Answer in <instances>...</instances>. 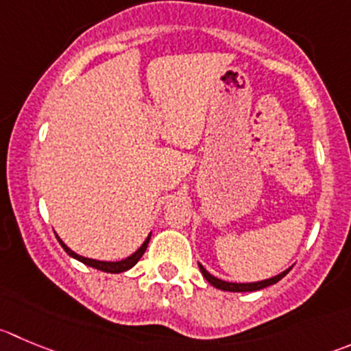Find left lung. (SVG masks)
Returning a JSON list of instances; mask_svg holds the SVG:
<instances>
[{
  "instance_id": "obj_1",
  "label": "left lung",
  "mask_w": 351,
  "mask_h": 351,
  "mask_svg": "<svg viewBox=\"0 0 351 351\" xmlns=\"http://www.w3.org/2000/svg\"><path fill=\"white\" fill-rule=\"evenodd\" d=\"M198 265H199V270H202V274H203V278H205L206 281L213 286V288L220 289V291H231V293L258 291V289H263V288H267V286H272V285H276V282H279L282 278H285L286 274L291 270V267H289V269H286L285 272L278 274V276H274V278L263 279V281H256V282H229V281H222V279L212 276V274H210L208 270L202 265V263H198Z\"/></svg>"
}]
</instances>
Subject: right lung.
<instances>
[{"label": "right lung", "mask_w": 351, "mask_h": 351, "mask_svg": "<svg viewBox=\"0 0 351 351\" xmlns=\"http://www.w3.org/2000/svg\"><path fill=\"white\" fill-rule=\"evenodd\" d=\"M149 238H152V232L148 234V238L145 239V243H143L141 246H139L138 250H136L132 255H129L128 258L123 260H117V262H105V260H95V258H88V256H82L79 255V253L72 252V250L69 248V246L65 245V243L62 241V239L56 236V239H58V243L62 245V248L65 250L66 255H70L72 258L79 260V262L86 263V265L93 267V269H98V270H103V272H110V274H120V272H125V270H129L131 267H134L136 263L139 262V258L143 256V253L146 252V248H148V243H149Z\"/></svg>", "instance_id": "right-lung-1"}]
</instances>
